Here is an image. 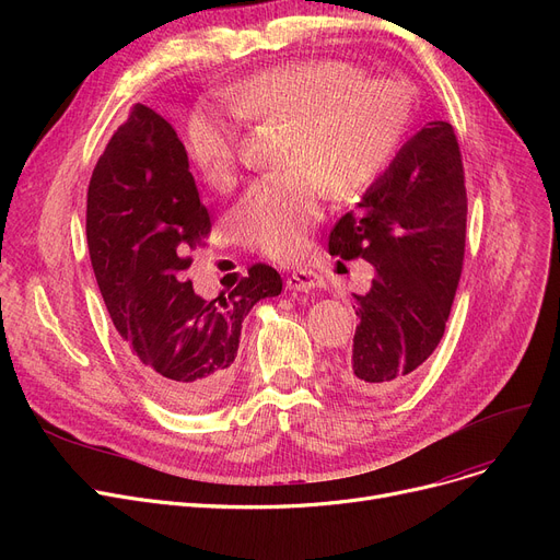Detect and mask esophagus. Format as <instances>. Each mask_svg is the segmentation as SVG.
Wrapping results in <instances>:
<instances>
[{"label":"esophagus","instance_id":"1","mask_svg":"<svg viewBox=\"0 0 560 560\" xmlns=\"http://www.w3.org/2000/svg\"><path fill=\"white\" fill-rule=\"evenodd\" d=\"M285 288L288 290H300V292H313V290L322 288V279L311 270H298V272H292L288 277Z\"/></svg>","mask_w":560,"mask_h":560}]
</instances>
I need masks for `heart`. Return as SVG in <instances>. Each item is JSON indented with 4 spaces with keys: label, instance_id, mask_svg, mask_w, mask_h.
Instances as JSON below:
<instances>
[{
    "label": "heart",
    "instance_id": "heart-1",
    "mask_svg": "<svg viewBox=\"0 0 560 560\" xmlns=\"http://www.w3.org/2000/svg\"><path fill=\"white\" fill-rule=\"evenodd\" d=\"M245 120L290 122L285 165L258 179L233 209L243 241L277 260L298 258L322 215V186L336 199L368 190L395 161L410 122V95L395 81L368 79L345 61H298L260 70L231 88ZM186 150L211 186L238 167V133L218 104H199Z\"/></svg>",
    "mask_w": 560,
    "mask_h": 560
}]
</instances>
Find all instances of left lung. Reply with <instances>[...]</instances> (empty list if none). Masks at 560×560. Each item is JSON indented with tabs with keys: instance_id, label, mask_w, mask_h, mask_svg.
Returning a JSON list of instances; mask_svg holds the SVG:
<instances>
[{
	"instance_id": "obj_1",
	"label": "left lung",
	"mask_w": 560,
	"mask_h": 560,
	"mask_svg": "<svg viewBox=\"0 0 560 560\" xmlns=\"http://www.w3.org/2000/svg\"><path fill=\"white\" fill-rule=\"evenodd\" d=\"M467 195L450 122L401 144L357 211L329 233V252L365 258L374 279L354 295L359 327L340 378L361 397H386L413 378L445 334L465 254Z\"/></svg>"
}]
</instances>
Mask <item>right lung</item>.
<instances>
[{
	"label": "right lung",
	"mask_w": 560,
	"mask_h": 560,
	"mask_svg": "<svg viewBox=\"0 0 560 560\" xmlns=\"http://www.w3.org/2000/svg\"><path fill=\"white\" fill-rule=\"evenodd\" d=\"M209 233L184 142L159 113L136 104L93 170L85 235L133 370L174 410L211 408L226 395L243 319L283 285L275 268L256 262L231 292L199 298L186 270Z\"/></svg>",
	"instance_id": "add662e5"
}]
</instances>
